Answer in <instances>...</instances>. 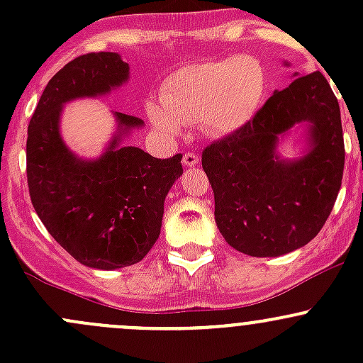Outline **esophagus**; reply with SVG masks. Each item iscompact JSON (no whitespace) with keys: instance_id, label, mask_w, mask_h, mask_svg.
Listing matches in <instances>:
<instances>
[{"instance_id":"1","label":"esophagus","mask_w":363,"mask_h":363,"mask_svg":"<svg viewBox=\"0 0 363 363\" xmlns=\"http://www.w3.org/2000/svg\"><path fill=\"white\" fill-rule=\"evenodd\" d=\"M182 163H184V167H196L200 163V158L195 152H186L184 158H182Z\"/></svg>"}]
</instances>
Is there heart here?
I'll list each match as a JSON object with an SVG mask.
<instances>
[{"label": "heart", "mask_w": 363, "mask_h": 363, "mask_svg": "<svg viewBox=\"0 0 363 363\" xmlns=\"http://www.w3.org/2000/svg\"><path fill=\"white\" fill-rule=\"evenodd\" d=\"M267 89L263 65L251 56L205 61L172 73L160 91V104L147 113L164 135L181 124L200 123L211 135L235 133L252 119Z\"/></svg>", "instance_id": "obj_1"}]
</instances>
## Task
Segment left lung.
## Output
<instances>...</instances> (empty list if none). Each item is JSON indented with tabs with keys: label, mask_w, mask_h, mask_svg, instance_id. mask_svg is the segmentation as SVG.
Here are the masks:
<instances>
[{
	"label": "left lung",
	"mask_w": 363,
	"mask_h": 363,
	"mask_svg": "<svg viewBox=\"0 0 363 363\" xmlns=\"http://www.w3.org/2000/svg\"><path fill=\"white\" fill-rule=\"evenodd\" d=\"M298 122L310 123V151L281 160L279 137ZM202 167L216 225L233 250L265 258L311 242L334 208L344 170L339 101L323 73L276 91L246 126L203 149Z\"/></svg>",
	"instance_id": "obj_1"
}]
</instances>
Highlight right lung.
<instances>
[{
	"instance_id": "add662e5",
	"label": "right lung",
	"mask_w": 363,
	"mask_h": 363,
	"mask_svg": "<svg viewBox=\"0 0 363 363\" xmlns=\"http://www.w3.org/2000/svg\"><path fill=\"white\" fill-rule=\"evenodd\" d=\"M116 52H91L63 67L43 89L28 126L26 172L31 203L47 232L77 262L113 270L138 263L160 237L163 203L182 175V155L152 158L119 145L142 119L116 112L119 131L98 160H80L60 135L63 105L107 94L128 80Z\"/></svg>"
}]
</instances>
